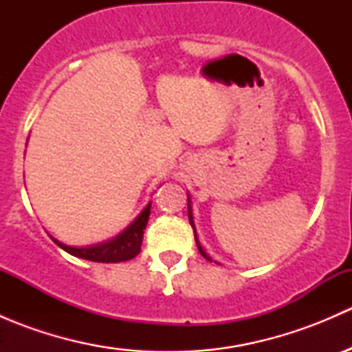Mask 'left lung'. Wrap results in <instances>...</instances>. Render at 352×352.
Wrapping results in <instances>:
<instances>
[{
	"mask_svg": "<svg viewBox=\"0 0 352 352\" xmlns=\"http://www.w3.org/2000/svg\"><path fill=\"white\" fill-rule=\"evenodd\" d=\"M189 221H190V225H192V228H194V219H192V208H190V199H189ZM194 236H196V243H197V248H199V252H201V255L204 258H208V261H211V257H209L208 254H206L204 252V248L201 247V243H199V240H197V235H196V228H194Z\"/></svg>",
	"mask_w": 352,
	"mask_h": 352,
	"instance_id": "8db88e82",
	"label": "left lung"
}]
</instances>
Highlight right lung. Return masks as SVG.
Returning a JSON list of instances; mask_svg holds the SVG:
<instances>
[{
    "mask_svg": "<svg viewBox=\"0 0 352 352\" xmlns=\"http://www.w3.org/2000/svg\"><path fill=\"white\" fill-rule=\"evenodd\" d=\"M150 208L151 202H148L146 208L138 214V218L124 230L122 233L116 236V239L109 240V242H102L97 245H90V247H69L58 242L56 243L66 250L67 254L74 255V257L87 258L91 262H124L131 261L136 257L141 252V242H143L144 228L148 225V218H150Z\"/></svg>",
    "mask_w": 352,
    "mask_h": 352,
    "instance_id": "1",
    "label": "right lung"
}]
</instances>
